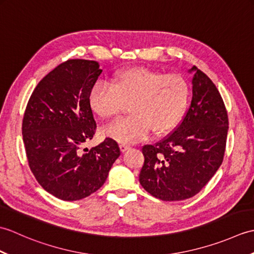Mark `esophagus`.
I'll return each mask as SVG.
<instances>
[{"instance_id":"34e87169","label":"esophagus","mask_w":254,"mask_h":254,"mask_svg":"<svg viewBox=\"0 0 254 254\" xmlns=\"http://www.w3.org/2000/svg\"><path fill=\"white\" fill-rule=\"evenodd\" d=\"M120 147H121V150H122V152H126V150H127V149H130V148H131L130 145H128V144H126V143H121Z\"/></svg>"}]
</instances>
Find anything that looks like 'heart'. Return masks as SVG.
Masks as SVG:
<instances>
[{"instance_id":"1","label":"heart","mask_w":254,"mask_h":254,"mask_svg":"<svg viewBox=\"0 0 254 254\" xmlns=\"http://www.w3.org/2000/svg\"><path fill=\"white\" fill-rule=\"evenodd\" d=\"M189 85L177 74H164L133 67L113 74L109 84L96 83L88 95L89 108L96 116L111 120L128 104L130 116L108 128L112 137L131 143L154 131L165 135L179 124L187 110Z\"/></svg>"}]
</instances>
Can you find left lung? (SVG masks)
<instances>
[{
  "mask_svg": "<svg viewBox=\"0 0 254 254\" xmlns=\"http://www.w3.org/2000/svg\"><path fill=\"white\" fill-rule=\"evenodd\" d=\"M192 100L174 132L142 148L144 166L139 183L163 201H182L202 190L223 163L228 117L218 89L196 66Z\"/></svg>",
  "mask_w": 254,
  "mask_h": 254,
  "instance_id": "1",
  "label": "left lung"
}]
</instances>
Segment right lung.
Wrapping results in <instances>:
<instances>
[{
    "mask_svg": "<svg viewBox=\"0 0 254 254\" xmlns=\"http://www.w3.org/2000/svg\"><path fill=\"white\" fill-rule=\"evenodd\" d=\"M101 72L96 61L64 62L40 80L26 107L21 131L30 170L47 192L63 201L100 189L121 154L110 137L82 150L96 130L88 95Z\"/></svg>",
    "mask_w": 254,
    "mask_h": 254,
    "instance_id": "obj_1",
    "label": "right lung"
}]
</instances>
